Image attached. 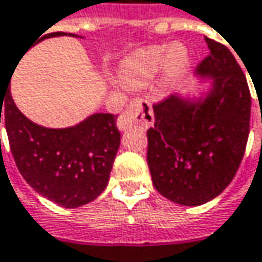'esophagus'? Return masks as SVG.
<instances>
[{
    "mask_svg": "<svg viewBox=\"0 0 262 262\" xmlns=\"http://www.w3.org/2000/svg\"><path fill=\"white\" fill-rule=\"evenodd\" d=\"M154 116L151 111V105L144 99H133L126 106L124 113L118 117L117 127L120 130H127L130 127L146 129L152 124Z\"/></svg>",
    "mask_w": 262,
    "mask_h": 262,
    "instance_id": "1",
    "label": "esophagus"
}]
</instances>
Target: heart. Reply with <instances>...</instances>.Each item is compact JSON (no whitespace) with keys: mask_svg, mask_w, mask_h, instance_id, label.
<instances>
[{"mask_svg":"<svg viewBox=\"0 0 262 262\" xmlns=\"http://www.w3.org/2000/svg\"><path fill=\"white\" fill-rule=\"evenodd\" d=\"M188 63V52L181 44L172 47L149 46L126 57L121 63L120 75L130 87H145L162 68V85L172 89L185 77Z\"/></svg>","mask_w":262,"mask_h":262,"instance_id":"obj_1","label":"heart"}]
</instances>
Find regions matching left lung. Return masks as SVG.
Listing matches in <instances>:
<instances>
[{
    "label": "left lung",
    "instance_id": "8db88e82",
    "mask_svg": "<svg viewBox=\"0 0 262 262\" xmlns=\"http://www.w3.org/2000/svg\"><path fill=\"white\" fill-rule=\"evenodd\" d=\"M210 53L199 63L212 77L205 99L179 96L154 103L146 162L156 190L182 206H199L228 187L249 136L251 92L233 53L206 37Z\"/></svg>",
    "mask_w": 262,
    "mask_h": 262
}]
</instances>
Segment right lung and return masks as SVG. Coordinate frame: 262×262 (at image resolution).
Segmentation results:
<instances>
[{
	"label": "right lung",
	"mask_w": 262,
	"mask_h": 262,
	"mask_svg": "<svg viewBox=\"0 0 262 262\" xmlns=\"http://www.w3.org/2000/svg\"><path fill=\"white\" fill-rule=\"evenodd\" d=\"M59 35L67 34L53 32L41 39ZM1 118L16 166L38 194L74 209L106 188L120 146L117 116L93 114L72 127L47 129L17 110L7 85L3 93L0 90V123Z\"/></svg>",
	"instance_id": "add662e5"
}]
</instances>
